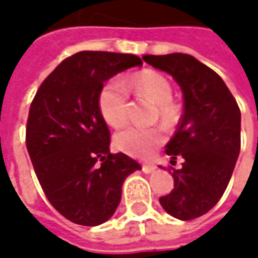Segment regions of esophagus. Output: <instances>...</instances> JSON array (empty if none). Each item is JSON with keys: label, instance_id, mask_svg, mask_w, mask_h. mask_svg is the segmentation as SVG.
I'll return each mask as SVG.
<instances>
[{"label": "esophagus", "instance_id": "1", "mask_svg": "<svg viewBox=\"0 0 258 258\" xmlns=\"http://www.w3.org/2000/svg\"><path fill=\"white\" fill-rule=\"evenodd\" d=\"M155 169H157V167H155L154 164H143V166H142V170H143L145 173H152Z\"/></svg>", "mask_w": 258, "mask_h": 258}]
</instances>
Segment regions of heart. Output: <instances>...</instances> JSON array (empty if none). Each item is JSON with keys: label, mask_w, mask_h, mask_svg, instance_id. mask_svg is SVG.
I'll list each match as a JSON object with an SVG mask.
<instances>
[{"label": "heart", "mask_w": 258, "mask_h": 258, "mask_svg": "<svg viewBox=\"0 0 258 258\" xmlns=\"http://www.w3.org/2000/svg\"><path fill=\"white\" fill-rule=\"evenodd\" d=\"M137 97H143L157 104L160 119L164 125H173L176 121V109L172 104L173 89L169 79L154 70L140 72L131 78L110 79L98 94V109L103 119L110 127H121L128 116V89ZM163 142V133L158 128L127 127L115 134L113 143L124 154L146 158Z\"/></svg>", "instance_id": "heart-1"}]
</instances>
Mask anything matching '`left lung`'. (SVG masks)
Instances as JSON below:
<instances>
[{"mask_svg": "<svg viewBox=\"0 0 258 258\" xmlns=\"http://www.w3.org/2000/svg\"><path fill=\"white\" fill-rule=\"evenodd\" d=\"M143 59L176 80L183 95L178 130L166 145L175 188L160 197L163 209L182 221L209 212L223 197L240 151V110L224 80L186 53L145 55ZM176 163V161H175Z\"/></svg>", "mask_w": 258, "mask_h": 258, "instance_id": "obj_1", "label": "left lung"}]
</instances>
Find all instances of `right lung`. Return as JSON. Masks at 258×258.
<instances>
[{
    "mask_svg": "<svg viewBox=\"0 0 258 258\" xmlns=\"http://www.w3.org/2000/svg\"><path fill=\"white\" fill-rule=\"evenodd\" d=\"M139 56L83 50L40 85L28 115L26 148L50 205L80 226H100L116 211L122 183L140 164L110 154V131L98 109L106 80L140 67Z\"/></svg>",
    "mask_w": 258,
    "mask_h": 258,
    "instance_id": "add662e5",
    "label": "right lung"
}]
</instances>
